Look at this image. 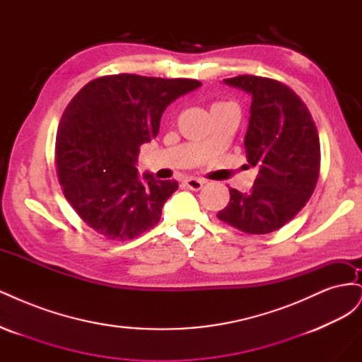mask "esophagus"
Listing matches in <instances>:
<instances>
[{"label": "esophagus", "mask_w": 362, "mask_h": 362, "mask_svg": "<svg viewBox=\"0 0 362 362\" xmlns=\"http://www.w3.org/2000/svg\"><path fill=\"white\" fill-rule=\"evenodd\" d=\"M204 182H205V181L198 180V178H185V180H184V184L187 185V187L192 189V190H201Z\"/></svg>", "instance_id": "1"}]
</instances>
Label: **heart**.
<instances>
[{
	"instance_id": "1",
	"label": "heart",
	"mask_w": 362,
	"mask_h": 362,
	"mask_svg": "<svg viewBox=\"0 0 362 362\" xmlns=\"http://www.w3.org/2000/svg\"><path fill=\"white\" fill-rule=\"evenodd\" d=\"M229 105H233V104H231V103H221V101H218V103H213L210 110H211V112H216V110H221V108H225V107H229Z\"/></svg>"
}]
</instances>
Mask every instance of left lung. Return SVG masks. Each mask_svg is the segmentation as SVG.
<instances>
[{
	"label": "left lung",
	"mask_w": 362,
	"mask_h": 362,
	"mask_svg": "<svg viewBox=\"0 0 362 362\" xmlns=\"http://www.w3.org/2000/svg\"><path fill=\"white\" fill-rule=\"evenodd\" d=\"M223 81L252 95L245 148L258 175L250 192L229 189L231 199L217 217L246 234H269L311 198L320 173L319 133L308 107L281 81L257 75Z\"/></svg>",
	"instance_id": "1"
}]
</instances>
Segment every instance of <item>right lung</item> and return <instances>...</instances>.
Returning a JSON list of instances; mask_svg holds the SVG:
<instances>
[{
  "label": "right lung",
  "mask_w": 362,
  "mask_h": 362,
  "mask_svg": "<svg viewBox=\"0 0 362 362\" xmlns=\"http://www.w3.org/2000/svg\"><path fill=\"white\" fill-rule=\"evenodd\" d=\"M199 86L119 74L92 80L72 98L57 131V177L64 198L93 231L124 242L158 223L178 182L151 173L140 180V146L157 137L166 107Z\"/></svg>",
  "instance_id": "1"
}]
</instances>
